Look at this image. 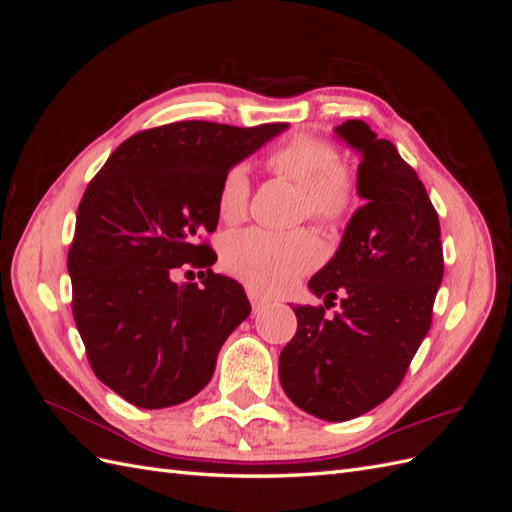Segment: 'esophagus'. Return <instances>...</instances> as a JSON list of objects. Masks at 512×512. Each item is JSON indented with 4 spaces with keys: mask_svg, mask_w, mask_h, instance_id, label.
Segmentation results:
<instances>
[{
    "mask_svg": "<svg viewBox=\"0 0 512 512\" xmlns=\"http://www.w3.org/2000/svg\"><path fill=\"white\" fill-rule=\"evenodd\" d=\"M247 297H250V303H252V309L254 312H260V309H265L269 305V301L262 297L260 292H256L254 288H247Z\"/></svg>",
    "mask_w": 512,
    "mask_h": 512,
    "instance_id": "esophagus-1",
    "label": "esophagus"
}]
</instances>
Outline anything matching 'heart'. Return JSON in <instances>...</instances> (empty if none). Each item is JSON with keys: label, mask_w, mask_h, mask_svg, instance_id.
Listing matches in <instances>:
<instances>
[{"label": "heart", "mask_w": 512, "mask_h": 512, "mask_svg": "<svg viewBox=\"0 0 512 512\" xmlns=\"http://www.w3.org/2000/svg\"><path fill=\"white\" fill-rule=\"evenodd\" d=\"M337 149L318 136L299 134L273 149L267 166L303 188L307 213L324 220H339L352 209L354 181L339 166ZM250 200V177L243 166L222 175L215 194L220 218L237 222ZM222 267L258 292H284L320 260V243L305 230L271 232L247 228L230 235L220 245Z\"/></svg>", "instance_id": "1"}]
</instances>
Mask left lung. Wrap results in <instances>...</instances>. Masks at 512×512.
Here are the masks:
<instances>
[{
	"mask_svg": "<svg viewBox=\"0 0 512 512\" xmlns=\"http://www.w3.org/2000/svg\"><path fill=\"white\" fill-rule=\"evenodd\" d=\"M335 134L359 153L352 213L335 256L309 290L324 306L294 305L297 333L280 354V382L294 406L342 423L380 406L404 380L431 327L442 284L440 222L425 185L395 145L365 121L350 119Z\"/></svg>",
	"mask_w": 512,
	"mask_h": 512,
	"instance_id": "8db88e82",
	"label": "left lung"
}]
</instances>
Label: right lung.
<instances>
[{"instance_id": "add662e5", "label": "right lung", "mask_w": 512, "mask_h": 512, "mask_svg": "<svg viewBox=\"0 0 512 512\" xmlns=\"http://www.w3.org/2000/svg\"><path fill=\"white\" fill-rule=\"evenodd\" d=\"M284 130L168 123L130 136L87 185L68 252L72 314L94 374L130 404L160 410L203 391L250 316L243 286L211 271L218 256L198 235L218 228L226 170ZM179 266L208 271L179 287Z\"/></svg>"}]
</instances>
